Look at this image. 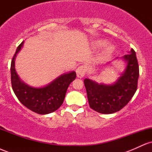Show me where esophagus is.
<instances>
[{
	"instance_id": "esophagus-1",
	"label": "esophagus",
	"mask_w": 152,
	"mask_h": 152,
	"mask_svg": "<svg viewBox=\"0 0 152 152\" xmlns=\"http://www.w3.org/2000/svg\"><path fill=\"white\" fill-rule=\"evenodd\" d=\"M86 72V68L84 66H80L76 69V74L78 78H83Z\"/></svg>"
}]
</instances>
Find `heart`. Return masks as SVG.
<instances>
[{
    "label": "heart",
    "mask_w": 152,
    "mask_h": 152,
    "mask_svg": "<svg viewBox=\"0 0 152 152\" xmlns=\"http://www.w3.org/2000/svg\"><path fill=\"white\" fill-rule=\"evenodd\" d=\"M107 44V42L104 40H100V41H96L95 43V46L97 48H102V47L105 46ZM114 48L112 46H108L106 47V48L104 49V52L102 53V57L103 58H107L109 56H111L113 52H114Z\"/></svg>",
    "instance_id": "1"
}]
</instances>
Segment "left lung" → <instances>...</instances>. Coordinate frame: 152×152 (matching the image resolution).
Instances as JSON below:
<instances>
[{"label":"left lung","mask_w":152,"mask_h":152,"mask_svg":"<svg viewBox=\"0 0 152 152\" xmlns=\"http://www.w3.org/2000/svg\"><path fill=\"white\" fill-rule=\"evenodd\" d=\"M129 53L121 58L126 64V68L112 84L99 83L89 78L83 80L89 106L94 111L113 114L124 107L133 97L137 89L139 64L134 50Z\"/></svg>","instance_id":"left-lung-1"}]
</instances>
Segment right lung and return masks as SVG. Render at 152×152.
<instances>
[{
	"label": "right lung",
	"instance_id": "1",
	"mask_svg": "<svg viewBox=\"0 0 152 152\" xmlns=\"http://www.w3.org/2000/svg\"><path fill=\"white\" fill-rule=\"evenodd\" d=\"M24 41L18 46L10 65L12 88L23 105L38 114H48L56 111L62 105L66 91L76 77L75 71L59 76L46 86L33 87L20 79L15 69L17 54L23 46Z\"/></svg>",
	"mask_w": 152,
	"mask_h": 152
}]
</instances>
